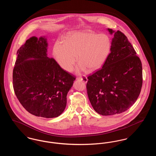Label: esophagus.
I'll list each match as a JSON object with an SVG mask.
<instances>
[{"instance_id": "esophagus-1", "label": "esophagus", "mask_w": 156, "mask_h": 156, "mask_svg": "<svg viewBox=\"0 0 156 156\" xmlns=\"http://www.w3.org/2000/svg\"><path fill=\"white\" fill-rule=\"evenodd\" d=\"M77 80H81L84 83H87L88 81V78L87 76H83V77H79V78H76Z\"/></svg>"}]
</instances>
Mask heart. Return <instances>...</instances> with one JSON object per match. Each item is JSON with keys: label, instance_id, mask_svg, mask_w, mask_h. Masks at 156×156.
<instances>
[{"label": "heart", "instance_id": "b5f03b06", "mask_svg": "<svg viewBox=\"0 0 156 156\" xmlns=\"http://www.w3.org/2000/svg\"><path fill=\"white\" fill-rule=\"evenodd\" d=\"M111 45L108 35L84 30L70 33L65 42L56 41L53 54L58 64L66 71L73 69L78 56V73L87 69L94 72L104 66L111 52Z\"/></svg>", "mask_w": 156, "mask_h": 156}]
</instances>
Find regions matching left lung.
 <instances>
[{
    "instance_id": "1",
    "label": "left lung",
    "mask_w": 156,
    "mask_h": 156,
    "mask_svg": "<svg viewBox=\"0 0 156 156\" xmlns=\"http://www.w3.org/2000/svg\"><path fill=\"white\" fill-rule=\"evenodd\" d=\"M111 50L101 69L88 77L87 94L94 109L104 115L129 109L139 96L143 83L141 61L126 36L108 29Z\"/></svg>"
}]
</instances>
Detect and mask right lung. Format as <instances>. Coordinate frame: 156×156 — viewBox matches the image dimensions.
Listing matches in <instances>:
<instances>
[{"instance_id":"add662e5","label":"right lung","mask_w":156,"mask_h":156,"mask_svg":"<svg viewBox=\"0 0 156 156\" xmlns=\"http://www.w3.org/2000/svg\"><path fill=\"white\" fill-rule=\"evenodd\" d=\"M45 36H33L18 50L13 71L15 94L24 108L39 117L52 118L65 110L75 78L47 56Z\"/></svg>"}]
</instances>
